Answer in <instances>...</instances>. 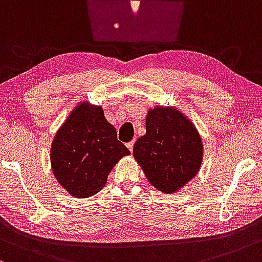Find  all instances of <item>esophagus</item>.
<instances>
[{
	"label": "esophagus",
	"instance_id": "34e87169",
	"mask_svg": "<svg viewBox=\"0 0 262 262\" xmlns=\"http://www.w3.org/2000/svg\"><path fill=\"white\" fill-rule=\"evenodd\" d=\"M134 145H135V142H134V141H131V142H128L126 146H127V148L132 152V149H134Z\"/></svg>",
	"mask_w": 262,
	"mask_h": 262
}]
</instances>
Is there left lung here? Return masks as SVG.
Segmentation results:
<instances>
[{
	"label": "left lung",
	"instance_id": "8db88e82",
	"mask_svg": "<svg viewBox=\"0 0 262 262\" xmlns=\"http://www.w3.org/2000/svg\"><path fill=\"white\" fill-rule=\"evenodd\" d=\"M134 157L156 189L172 194L201 168V135L177 108L158 105L148 110L146 135L135 142Z\"/></svg>",
	"mask_w": 262,
	"mask_h": 262
}]
</instances>
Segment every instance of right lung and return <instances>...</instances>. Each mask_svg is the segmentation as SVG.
Masks as SVG:
<instances>
[{
  "label": "right lung",
  "instance_id": "obj_1",
  "mask_svg": "<svg viewBox=\"0 0 262 262\" xmlns=\"http://www.w3.org/2000/svg\"><path fill=\"white\" fill-rule=\"evenodd\" d=\"M127 155L130 151L117 140L102 107L84 101L70 113L53 139L52 170L70 195L88 198L102 189L114 166Z\"/></svg>",
  "mask_w": 262,
  "mask_h": 262
}]
</instances>
